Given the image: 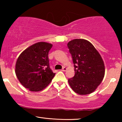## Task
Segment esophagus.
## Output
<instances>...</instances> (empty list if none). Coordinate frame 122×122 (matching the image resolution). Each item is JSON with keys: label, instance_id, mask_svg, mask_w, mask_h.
I'll return each mask as SVG.
<instances>
[{"label": "esophagus", "instance_id": "obj_1", "mask_svg": "<svg viewBox=\"0 0 122 122\" xmlns=\"http://www.w3.org/2000/svg\"><path fill=\"white\" fill-rule=\"evenodd\" d=\"M66 67H63V68H62V69L61 70V71H66Z\"/></svg>", "mask_w": 122, "mask_h": 122}]
</instances>
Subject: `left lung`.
<instances>
[{
    "instance_id": "left-lung-1",
    "label": "left lung",
    "mask_w": 122,
    "mask_h": 122,
    "mask_svg": "<svg viewBox=\"0 0 122 122\" xmlns=\"http://www.w3.org/2000/svg\"><path fill=\"white\" fill-rule=\"evenodd\" d=\"M67 45L75 71L74 76L68 79L69 86L78 94H91L104 78V61L93 45L86 40L76 39Z\"/></svg>"
}]
</instances>
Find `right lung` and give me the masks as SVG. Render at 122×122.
I'll return each mask as SVG.
<instances>
[{"mask_svg": "<svg viewBox=\"0 0 122 122\" xmlns=\"http://www.w3.org/2000/svg\"><path fill=\"white\" fill-rule=\"evenodd\" d=\"M53 45L38 42L25 49L20 54L15 64V72L20 83L31 92L46 88L56 73L49 67L48 53Z\"/></svg>", "mask_w": 122, "mask_h": 122, "instance_id": "obj_1", "label": "right lung"}]
</instances>
